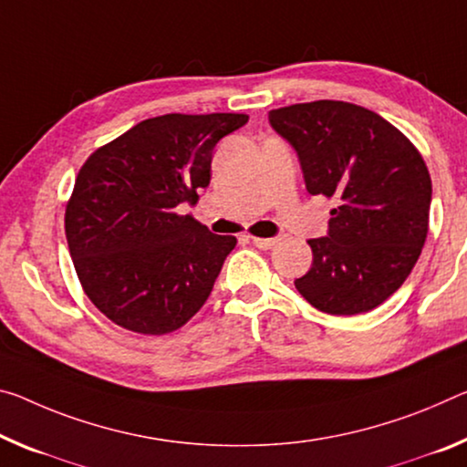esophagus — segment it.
<instances>
[{
	"mask_svg": "<svg viewBox=\"0 0 467 467\" xmlns=\"http://www.w3.org/2000/svg\"><path fill=\"white\" fill-rule=\"evenodd\" d=\"M249 241L260 249H272L274 245H278L280 239H276V236H272V239H262V236H249Z\"/></svg>",
	"mask_w": 467,
	"mask_h": 467,
	"instance_id": "1",
	"label": "esophagus"
}]
</instances>
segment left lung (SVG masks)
I'll return each mask as SVG.
<instances>
[{
  "instance_id": "obj_1",
  "label": "left lung",
  "mask_w": 467,
  "mask_h": 467,
  "mask_svg": "<svg viewBox=\"0 0 467 467\" xmlns=\"http://www.w3.org/2000/svg\"><path fill=\"white\" fill-rule=\"evenodd\" d=\"M272 129L297 151L312 195L335 197L328 234L295 280L316 309L355 316L379 307L424 247L432 182L420 151L372 109L320 99L272 109Z\"/></svg>"
}]
</instances>
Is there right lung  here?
Here are the masks:
<instances>
[{"mask_svg":"<svg viewBox=\"0 0 467 467\" xmlns=\"http://www.w3.org/2000/svg\"><path fill=\"white\" fill-rule=\"evenodd\" d=\"M245 114H166L139 122L88 155L66 205V239L87 297L139 335L179 330L210 297L234 236L176 207L212 179L222 137Z\"/></svg>","mask_w":467,"mask_h":467,"instance_id":"1","label":"right lung"}]
</instances>
